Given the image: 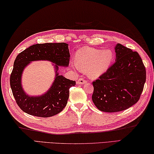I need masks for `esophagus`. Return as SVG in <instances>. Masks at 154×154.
Returning <instances> with one entry per match:
<instances>
[{"mask_svg": "<svg viewBox=\"0 0 154 154\" xmlns=\"http://www.w3.org/2000/svg\"><path fill=\"white\" fill-rule=\"evenodd\" d=\"M86 82H87V81H86L84 79H82V78H81V79H79L77 80V84H79V85H83Z\"/></svg>", "mask_w": 154, "mask_h": 154, "instance_id": "34e87169", "label": "esophagus"}]
</instances>
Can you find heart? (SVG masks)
<instances>
[{"mask_svg": "<svg viewBox=\"0 0 154 154\" xmlns=\"http://www.w3.org/2000/svg\"><path fill=\"white\" fill-rule=\"evenodd\" d=\"M113 59L114 53L111 50L83 47L75 52L74 63L78 68L86 72L88 76L95 79L106 72Z\"/></svg>", "mask_w": 154, "mask_h": 154, "instance_id": "obj_1", "label": "heart"}]
</instances>
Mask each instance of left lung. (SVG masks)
Wrapping results in <instances>:
<instances>
[{
  "instance_id": "8db88e82",
  "label": "left lung",
  "mask_w": 154,
  "mask_h": 154,
  "mask_svg": "<svg viewBox=\"0 0 154 154\" xmlns=\"http://www.w3.org/2000/svg\"><path fill=\"white\" fill-rule=\"evenodd\" d=\"M115 52V63L93 82V101L105 112L133 106L140 99L146 80V70L138 53L119 43Z\"/></svg>"
}]
</instances>
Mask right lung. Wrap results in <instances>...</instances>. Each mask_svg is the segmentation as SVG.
<instances>
[{
	"label": "right lung",
	"instance_id": "right-lung-1",
	"mask_svg": "<svg viewBox=\"0 0 154 154\" xmlns=\"http://www.w3.org/2000/svg\"><path fill=\"white\" fill-rule=\"evenodd\" d=\"M68 45L65 42L44 43L32 45L17 56L10 76V85L16 103L29 115L47 118L59 114L66 106L69 88L75 82L67 79L57 72L59 66L67 67L69 62ZM47 60L56 63V79L47 92L40 96H29L21 87L24 68L31 61Z\"/></svg>",
	"mask_w": 154,
	"mask_h": 154
}]
</instances>
